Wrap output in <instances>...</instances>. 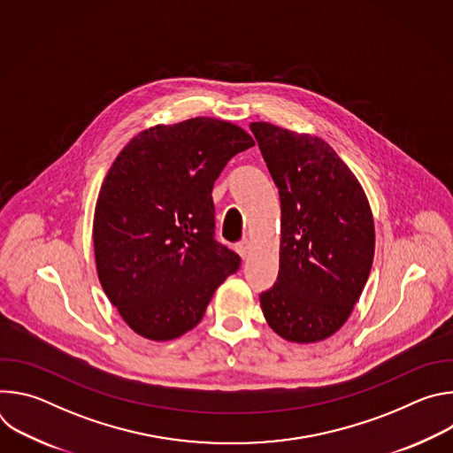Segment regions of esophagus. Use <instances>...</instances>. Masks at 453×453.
<instances>
[{
    "instance_id": "1",
    "label": "esophagus",
    "mask_w": 453,
    "mask_h": 453,
    "mask_svg": "<svg viewBox=\"0 0 453 453\" xmlns=\"http://www.w3.org/2000/svg\"><path fill=\"white\" fill-rule=\"evenodd\" d=\"M234 249H236V252H238L242 257H245V256L249 254L250 243H249V240H242V242H238V243L234 245Z\"/></svg>"
}]
</instances>
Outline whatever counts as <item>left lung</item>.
Masks as SVG:
<instances>
[{
    "instance_id": "left-lung-1",
    "label": "left lung",
    "mask_w": 453,
    "mask_h": 453,
    "mask_svg": "<svg viewBox=\"0 0 453 453\" xmlns=\"http://www.w3.org/2000/svg\"><path fill=\"white\" fill-rule=\"evenodd\" d=\"M249 127L281 201L280 273L260 294L264 315L290 342L325 341L348 320L371 273L367 197L326 142L265 121Z\"/></svg>"
}]
</instances>
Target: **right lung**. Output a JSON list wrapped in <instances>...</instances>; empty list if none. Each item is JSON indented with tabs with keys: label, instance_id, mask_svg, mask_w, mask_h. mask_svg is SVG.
Instances as JSON below:
<instances>
[{
	"label": "right lung",
	"instance_id": "1",
	"mask_svg": "<svg viewBox=\"0 0 453 453\" xmlns=\"http://www.w3.org/2000/svg\"><path fill=\"white\" fill-rule=\"evenodd\" d=\"M243 128L191 118L140 133L112 163L96 201V271L138 335L172 341L196 328L240 256L215 240L211 189L250 149Z\"/></svg>",
	"mask_w": 453,
	"mask_h": 453
}]
</instances>
